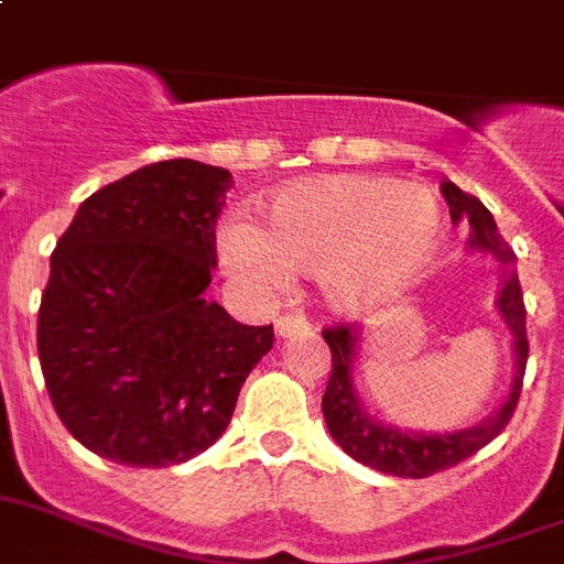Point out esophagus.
Segmentation results:
<instances>
[{
    "instance_id": "esophagus-1",
    "label": "esophagus",
    "mask_w": 564,
    "mask_h": 564,
    "mask_svg": "<svg viewBox=\"0 0 564 564\" xmlns=\"http://www.w3.org/2000/svg\"><path fill=\"white\" fill-rule=\"evenodd\" d=\"M307 330H314V325H311L305 316L288 314V316H279V319H276V336H279V339H291V336L307 334Z\"/></svg>"
}]
</instances>
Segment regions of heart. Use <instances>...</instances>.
Segmentation results:
<instances>
[{
	"mask_svg": "<svg viewBox=\"0 0 564 564\" xmlns=\"http://www.w3.org/2000/svg\"><path fill=\"white\" fill-rule=\"evenodd\" d=\"M440 199L416 182L336 173L279 187L257 225H228L219 257L234 276L279 285L282 271L316 276L339 314L405 291L442 245Z\"/></svg>",
	"mask_w": 564,
	"mask_h": 564,
	"instance_id": "b5f03b06",
	"label": "heart"
}]
</instances>
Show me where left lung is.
<instances>
[{
	"label": "left lung",
	"mask_w": 564,
	"mask_h": 564,
	"mask_svg": "<svg viewBox=\"0 0 564 564\" xmlns=\"http://www.w3.org/2000/svg\"><path fill=\"white\" fill-rule=\"evenodd\" d=\"M440 191L451 208V223L470 225V253H482V257L499 262V291L494 307L511 334L513 354L511 388L502 397L499 408H494V413L476 425L445 433L413 431V427L382 420L368 411L359 397V388H356V359L362 350L365 330L359 325H348V328H334L322 334L328 341L330 356H334L328 391L322 397V413H325L328 433L350 459L365 468L379 470V474L402 476V479H425L431 474L454 468L462 459L474 456L479 447L488 445L494 436H499L517 408L524 362H528L522 288H519L517 257H513L511 245L499 236L494 214L476 196H468L447 180L442 182Z\"/></svg>",
	"instance_id": "1"
}]
</instances>
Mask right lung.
Wrapping results in <instances>:
<instances>
[{"mask_svg": "<svg viewBox=\"0 0 564 564\" xmlns=\"http://www.w3.org/2000/svg\"><path fill=\"white\" fill-rule=\"evenodd\" d=\"M225 167L167 159L82 202L51 257L40 305L45 388L74 440L131 468L208 451L273 325L205 300Z\"/></svg>", "mask_w": 564, "mask_h": 564, "instance_id": "obj_1", "label": "right lung"}]
</instances>
